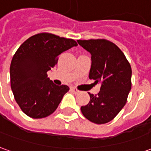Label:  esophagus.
Instances as JSON below:
<instances>
[{
    "label": "esophagus",
    "mask_w": 151,
    "mask_h": 151,
    "mask_svg": "<svg viewBox=\"0 0 151 151\" xmlns=\"http://www.w3.org/2000/svg\"><path fill=\"white\" fill-rule=\"evenodd\" d=\"M71 91H72L73 93H75V94H78V93H79L78 90H77V89L74 88V87H71Z\"/></svg>",
    "instance_id": "1"
}]
</instances>
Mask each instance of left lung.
Wrapping results in <instances>:
<instances>
[{
  "label": "left lung",
  "mask_w": 151,
  "mask_h": 151,
  "mask_svg": "<svg viewBox=\"0 0 151 151\" xmlns=\"http://www.w3.org/2000/svg\"><path fill=\"white\" fill-rule=\"evenodd\" d=\"M78 43L91 55L89 78L100 84V91L97 95L89 93L90 102L81 107V111L93 123H108L126 104L131 90V66L122 51L108 40H78Z\"/></svg>",
  "instance_id": "obj_1"
}]
</instances>
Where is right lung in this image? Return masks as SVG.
I'll return each instance as SVG.
<instances>
[{
  "label": "right lung",
  "mask_w": 151,
  "mask_h": 151,
  "mask_svg": "<svg viewBox=\"0 0 151 151\" xmlns=\"http://www.w3.org/2000/svg\"><path fill=\"white\" fill-rule=\"evenodd\" d=\"M76 46L78 43L71 39L40 33L17 50L10 65L11 89L17 104L28 116L40 119L56 111L69 88L55 85L47 72L54 68L61 53Z\"/></svg>",
  "instance_id": "1"
}]
</instances>
